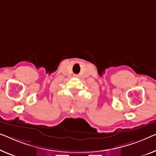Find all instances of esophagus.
<instances>
[{
  "label": "esophagus",
  "instance_id": "1",
  "mask_svg": "<svg viewBox=\"0 0 156 156\" xmlns=\"http://www.w3.org/2000/svg\"><path fill=\"white\" fill-rule=\"evenodd\" d=\"M75 76V77H77V76H77V75H76V76Z\"/></svg>",
  "mask_w": 156,
  "mask_h": 156
}]
</instances>
